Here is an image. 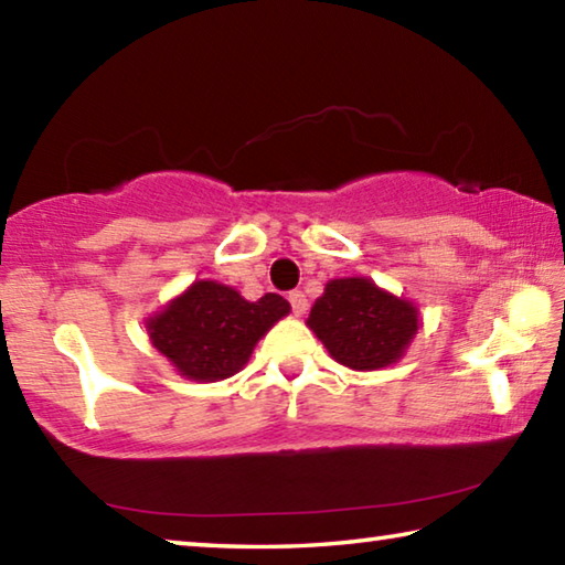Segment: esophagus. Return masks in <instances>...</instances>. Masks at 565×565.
Listing matches in <instances>:
<instances>
[{"mask_svg": "<svg viewBox=\"0 0 565 565\" xmlns=\"http://www.w3.org/2000/svg\"><path fill=\"white\" fill-rule=\"evenodd\" d=\"M289 303H291V311L296 313V317H303L306 306H309V301H306L303 291H291V294H289Z\"/></svg>", "mask_w": 565, "mask_h": 565, "instance_id": "34e87169", "label": "esophagus"}]
</instances>
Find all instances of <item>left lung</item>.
Listing matches in <instances>:
<instances>
[{"instance_id": "8db88e82", "label": "left lung", "mask_w": 565, "mask_h": 565, "mask_svg": "<svg viewBox=\"0 0 565 565\" xmlns=\"http://www.w3.org/2000/svg\"><path fill=\"white\" fill-rule=\"evenodd\" d=\"M329 353L353 371L396 363L420 327L418 309L371 279H333L311 306L306 321Z\"/></svg>"}]
</instances>
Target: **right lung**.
Segmentation results:
<instances>
[{
    "label": "right lung",
    "mask_w": 565,
    "mask_h": 565,
    "mask_svg": "<svg viewBox=\"0 0 565 565\" xmlns=\"http://www.w3.org/2000/svg\"><path fill=\"white\" fill-rule=\"evenodd\" d=\"M291 311L279 294L246 301L232 286L194 281L147 321L154 349L191 381H222L238 374L259 339Z\"/></svg>",
    "instance_id": "right-lung-1"
}]
</instances>
